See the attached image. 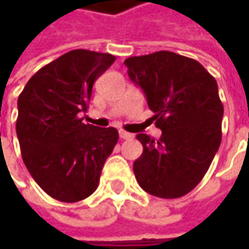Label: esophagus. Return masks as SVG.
Wrapping results in <instances>:
<instances>
[{
  "label": "esophagus",
  "instance_id": "34e87169",
  "mask_svg": "<svg viewBox=\"0 0 249 249\" xmlns=\"http://www.w3.org/2000/svg\"><path fill=\"white\" fill-rule=\"evenodd\" d=\"M120 137L123 138V140H129V138H132L134 135L132 134H129V132H126L124 129H120Z\"/></svg>",
  "mask_w": 249,
  "mask_h": 249
}]
</instances>
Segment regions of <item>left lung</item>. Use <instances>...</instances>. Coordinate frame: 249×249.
I'll use <instances>...</instances> for the list:
<instances>
[{
	"mask_svg": "<svg viewBox=\"0 0 249 249\" xmlns=\"http://www.w3.org/2000/svg\"><path fill=\"white\" fill-rule=\"evenodd\" d=\"M124 63L161 129L157 141L137 135L142 154L134 161L135 178L153 196L181 197L200 183L221 145L224 105L218 83L197 60L173 52L134 56Z\"/></svg>",
	"mask_w": 249,
	"mask_h": 249,
	"instance_id": "1",
	"label": "left lung"
}]
</instances>
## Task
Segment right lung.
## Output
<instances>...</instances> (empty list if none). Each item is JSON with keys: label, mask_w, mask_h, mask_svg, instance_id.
Segmentation results:
<instances>
[{"label": "right lung", "mask_w": 249, "mask_h": 249, "mask_svg": "<svg viewBox=\"0 0 249 249\" xmlns=\"http://www.w3.org/2000/svg\"><path fill=\"white\" fill-rule=\"evenodd\" d=\"M115 56L77 49L43 66L18 96L17 137L27 170L53 199L73 203L90 196L118 131L80 118L93 82Z\"/></svg>", "instance_id": "right-lung-1"}]
</instances>
